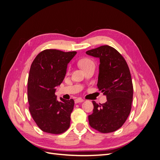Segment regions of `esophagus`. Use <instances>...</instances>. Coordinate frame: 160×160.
Wrapping results in <instances>:
<instances>
[{"instance_id": "1", "label": "esophagus", "mask_w": 160, "mask_h": 160, "mask_svg": "<svg viewBox=\"0 0 160 160\" xmlns=\"http://www.w3.org/2000/svg\"><path fill=\"white\" fill-rule=\"evenodd\" d=\"M84 100L81 98H77L75 100V103H81V102H83Z\"/></svg>"}]
</instances>
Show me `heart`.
<instances>
[{
    "mask_svg": "<svg viewBox=\"0 0 160 160\" xmlns=\"http://www.w3.org/2000/svg\"><path fill=\"white\" fill-rule=\"evenodd\" d=\"M91 64H94L93 62L92 61L91 59H88V58H84V59H81L79 61V65L81 66V67L82 69H84L85 67H88L89 65H91Z\"/></svg>",
    "mask_w": 160,
    "mask_h": 160,
    "instance_id": "obj_1",
    "label": "heart"
}]
</instances>
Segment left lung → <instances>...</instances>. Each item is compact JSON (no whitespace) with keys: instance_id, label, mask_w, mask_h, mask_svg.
Instances as JSON below:
<instances>
[{"instance_id":"1","label":"left lung","mask_w":160,"mask_h":160,"mask_svg":"<svg viewBox=\"0 0 160 160\" xmlns=\"http://www.w3.org/2000/svg\"><path fill=\"white\" fill-rule=\"evenodd\" d=\"M86 54L99 59L98 88L107 98L103 104L93 101L89 125L101 133L113 132L123 125L132 109L133 89L129 69L123 56L109 45L88 51Z\"/></svg>"}]
</instances>
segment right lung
<instances>
[{
	"instance_id": "add662e5",
	"label": "right lung",
	"mask_w": 160,
	"mask_h": 160,
	"mask_svg": "<svg viewBox=\"0 0 160 160\" xmlns=\"http://www.w3.org/2000/svg\"><path fill=\"white\" fill-rule=\"evenodd\" d=\"M76 51L46 49L32 62L28 79V101L32 118L42 132H65L70 126L74 100H57L56 88L66 75L67 65Z\"/></svg>"
}]
</instances>
